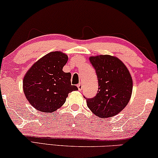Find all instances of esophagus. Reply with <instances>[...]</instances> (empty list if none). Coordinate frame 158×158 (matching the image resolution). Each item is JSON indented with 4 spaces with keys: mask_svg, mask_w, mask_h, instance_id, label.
Segmentation results:
<instances>
[{
    "mask_svg": "<svg viewBox=\"0 0 158 158\" xmlns=\"http://www.w3.org/2000/svg\"><path fill=\"white\" fill-rule=\"evenodd\" d=\"M77 88H78V90H82V88H83V86H82V85H81V83L77 84Z\"/></svg>",
    "mask_w": 158,
    "mask_h": 158,
    "instance_id": "1",
    "label": "esophagus"
}]
</instances>
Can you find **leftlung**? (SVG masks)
<instances>
[{
    "label": "left lung",
    "instance_id": "8db88e82",
    "mask_svg": "<svg viewBox=\"0 0 158 158\" xmlns=\"http://www.w3.org/2000/svg\"><path fill=\"white\" fill-rule=\"evenodd\" d=\"M96 70L98 90L86 98L88 107L101 118L111 117L126 107L132 92V79L128 69L118 58L110 55L90 57Z\"/></svg>",
    "mask_w": 158,
    "mask_h": 158
}]
</instances>
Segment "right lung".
Masks as SVG:
<instances>
[{"label":"right lung","mask_w":158,"mask_h":158,"mask_svg":"<svg viewBox=\"0 0 158 158\" xmlns=\"http://www.w3.org/2000/svg\"><path fill=\"white\" fill-rule=\"evenodd\" d=\"M68 60L61 52H52L38 60L27 73L23 92L36 109L54 112L64 104L69 93L77 90L71 85L70 73L62 70Z\"/></svg>","instance_id":"1"}]
</instances>
